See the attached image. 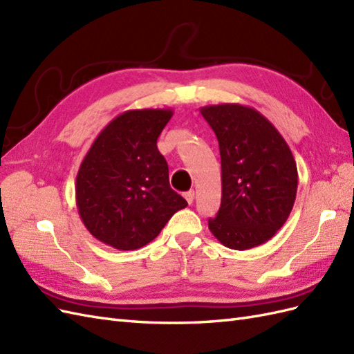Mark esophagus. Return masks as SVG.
Returning a JSON list of instances; mask_svg holds the SVG:
<instances>
[{
	"label": "esophagus",
	"instance_id": "1",
	"mask_svg": "<svg viewBox=\"0 0 354 354\" xmlns=\"http://www.w3.org/2000/svg\"><path fill=\"white\" fill-rule=\"evenodd\" d=\"M185 198H187L188 205H192L193 201H194V189H189V192H187L185 193Z\"/></svg>",
	"mask_w": 354,
	"mask_h": 354
}]
</instances>
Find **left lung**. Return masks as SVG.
Wrapping results in <instances>:
<instances>
[{
    "instance_id": "8db88e82",
    "label": "left lung",
    "mask_w": 354,
    "mask_h": 354,
    "mask_svg": "<svg viewBox=\"0 0 354 354\" xmlns=\"http://www.w3.org/2000/svg\"><path fill=\"white\" fill-rule=\"evenodd\" d=\"M220 145L221 206L207 220L224 247L250 250L269 241L293 209L297 167L292 151L256 109L214 104L201 109Z\"/></svg>"
}]
</instances>
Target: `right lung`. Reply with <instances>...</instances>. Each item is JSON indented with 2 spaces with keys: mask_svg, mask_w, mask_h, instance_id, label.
<instances>
[{
  "mask_svg": "<svg viewBox=\"0 0 354 354\" xmlns=\"http://www.w3.org/2000/svg\"><path fill=\"white\" fill-rule=\"evenodd\" d=\"M171 115V109L127 111L86 152L76 176V205L88 232L106 245L142 248L188 205L170 188L167 162L157 148Z\"/></svg>",
  "mask_w": 354,
  "mask_h": 354,
  "instance_id": "obj_1",
  "label": "right lung"
}]
</instances>
